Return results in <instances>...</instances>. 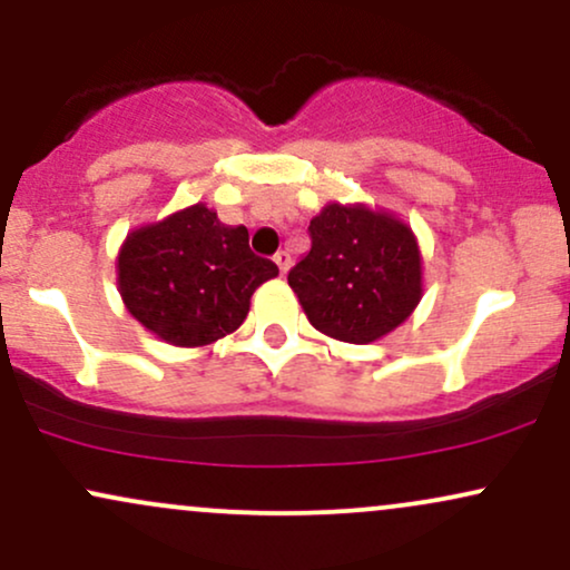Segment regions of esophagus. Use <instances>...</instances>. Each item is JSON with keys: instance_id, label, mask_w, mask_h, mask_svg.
Segmentation results:
<instances>
[{"instance_id": "obj_1", "label": "esophagus", "mask_w": 570, "mask_h": 570, "mask_svg": "<svg viewBox=\"0 0 570 570\" xmlns=\"http://www.w3.org/2000/svg\"><path fill=\"white\" fill-rule=\"evenodd\" d=\"M273 259H276V265H278L281 273H286V271H289V267H292V257H289V254H286V252H278Z\"/></svg>"}]
</instances>
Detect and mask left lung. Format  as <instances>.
<instances>
[{
	"label": "left lung",
	"instance_id": "8db88e82",
	"mask_svg": "<svg viewBox=\"0 0 570 570\" xmlns=\"http://www.w3.org/2000/svg\"><path fill=\"white\" fill-rule=\"evenodd\" d=\"M307 230L313 246L289 271V286L322 335L367 345L407 322L423 297V254L407 222L332 200Z\"/></svg>",
	"mask_w": 570,
	"mask_h": 570
}]
</instances>
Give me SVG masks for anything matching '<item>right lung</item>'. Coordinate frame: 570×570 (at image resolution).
Wrapping results in <instances>:
<instances>
[{"instance_id": "obj_1", "label": "right lung", "mask_w": 570, "mask_h": 570, "mask_svg": "<svg viewBox=\"0 0 570 570\" xmlns=\"http://www.w3.org/2000/svg\"><path fill=\"white\" fill-rule=\"evenodd\" d=\"M278 267L198 200L134 227L117 252V292L144 330L176 348H203L244 324L252 294Z\"/></svg>"}]
</instances>
